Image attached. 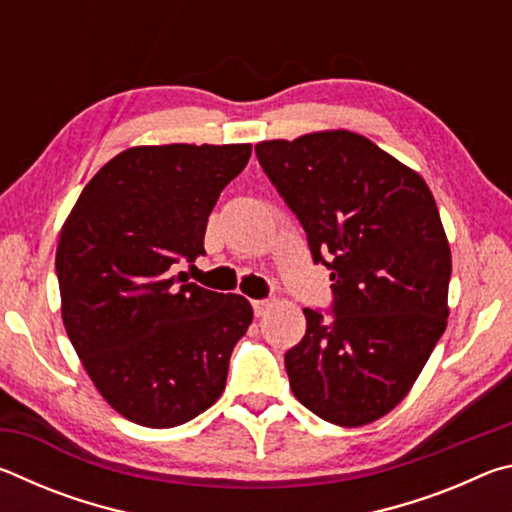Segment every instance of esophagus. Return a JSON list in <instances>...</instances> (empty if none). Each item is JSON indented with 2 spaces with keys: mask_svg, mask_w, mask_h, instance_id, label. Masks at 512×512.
Segmentation results:
<instances>
[{
  "mask_svg": "<svg viewBox=\"0 0 512 512\" xmlns=\"http://www.w3.org/2000/svg\"><path fill=\"white\" fill-rule=\"evenodd\" d=\"M271 305H273L271 300H253V311H255V316H264L266 311L271 309Z\"/></svg>",
  "mask_w": 512,
  "mask_h": 512,
  "instance_id": "esophagus-1",
  "label": "esophagus"
}]
</instances>
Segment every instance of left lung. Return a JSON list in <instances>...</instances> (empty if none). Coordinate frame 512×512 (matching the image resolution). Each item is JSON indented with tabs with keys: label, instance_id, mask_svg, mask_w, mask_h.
Returning <instances> with one entry per match:
<instances>
[{
	"label": "left lung",
	"instance_id": "left-lung-1",
	"mask_svg": "<svg viewBox=\"0 0 512 512\" xmlns=\"http://www.w3.org/2000/svg\"><path fill=\"white\" fill-rule=\"evenodd\" d=\"M332 280L325 316L284 354L293 395L339 427L404 400L447 327L452 253L429 187L368 137L325 131L255 146Z\"/></svg>",
	"mask_w": 512,
	"mask_h": 512
}]
</instances>
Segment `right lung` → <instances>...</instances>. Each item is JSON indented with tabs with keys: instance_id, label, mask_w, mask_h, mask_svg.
Segmentation results:
<instances>
[{
	"instance_id": "1",
	"label": "right lung",
	"mask_w": 512,
	"mask_h": 512,
	"mask_svg": "<svg viewBox=\"0 0 512 512\" xmlns=\"http://www.w3.org/2000/svg\"><path fill=\"white\" fill-rule=\"evenodd\" d=\"M248 158L250 144L135 146L103 164L60 232L69 341L103 400L142 427L210 409L253 323L244 296L176 273L205 255L212 207Z\"/></svg>"
}]
</instances>
